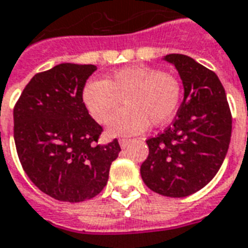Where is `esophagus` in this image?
I'll return each instance as SVG.
<instances>
[{
  "instance_id": "34e87169",
  "label": "esophagus",
  "mask_w": 248,
  "mask_h": 248,
  "mask_svg": "<svg viewBox=\"0 0 248 248\" xmlns=\"http://www.w3.org/2000/svg\"><path fill=\"white\" fill-rule=\"evenodd\" d=\"M129 142H131V140L129 139H120L119 140V144H120V146H122L123 149H125L128 145H129Z\"/></svg>"
}]
</instances>
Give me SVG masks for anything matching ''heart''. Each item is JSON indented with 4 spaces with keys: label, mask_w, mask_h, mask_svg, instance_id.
Returning a JSON list of instances; mask_svg holds the SVG:
<instances>
[{
    "label": "heart",
    "mask_w": 248,
    "mask_h": 248,
    "mask_svg": "<svg viewBox=\"0 0 248 248\" xmlns=\"http://www.w3.org/2000/svg\"><path fill=\"white\" fill-rule=\"evenodd\" d=\"M182 99V83L174 74L153 66H128L106 81L87 82L82 100L98 123H107L112 136L135 135L152 125H162L174 116Z\"/></svg>",
    "instance_id": "b5f03b06"
}]
</instances>
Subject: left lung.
Masks as SVG:
<instances>
[{
  "label": "left lung",
  "mask_w": 248,
  "mask_h": 248,
  "mask_svg": "<svg viewBox=\"0 0 248 248\" xmlns=\"http://www.w3.org/2000/svg\"><path fill=\"white\" fill-rule=\"evenodd\" d=\"M184 86L176 119L155 137L146 140L149 155L141 176L152 191L186 197L215 178L226 157L232 137V112L215 72L179 53L165 56Z\"/></svg>",
  "instance_id": "obj_1"
}]
</instances>
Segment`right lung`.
Returning a JSON list of instances; mask_svg holds the SVG:
<instances>
[{
    "instance_id": "obj_1",
    "label": "right lung",
    "mask_w": 248,
    "mask_h": 248,
    "mask_svg": "<svg viewBox=\"0 0 248 248\" xmlns=\"http://www.w3.org/2000/svg\"><path fill=\"white\" fill-rule=\"evenodd\" d=\"M95 70L65 62L35 74L14 107L20 165L42 192L60 202H85L102 192L122 150L116 139L98 145L103 128L82 100Z\"/></svg>"
}]
</instances>
